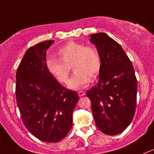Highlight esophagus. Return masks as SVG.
Here are the masks:
<instances>
[{
  "label": "esophagus",
  "mask_w": 154,
  "mask_h": 154,
  "mask_svg": "<svg viewBox=\"0 0 154 154\" xmlns=\"http://www.w3.org/2000/svg\"><path fill=\"white\" fill-rule=\"evenodd\" d=\"M78 95L79 97H84V96H85L86 93L84 91H82V90H80V91H78Z\"/></svg>",
  "instance_id": "obj_1"
}]
</instances>
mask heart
Returning a JSON list of instances; mask_svg holds the SVG:
<instances>
[{"label":"heart","instance_id":"obj_1","mask_svg":"<svg viewBox=\"0 0 154 154\" xmlns=\"http://www.w3.org/2000/svg\"><path fill=\"white\" fill-rule=\"evenodd\" d=\"M57 55L59 58H48L46 67L48 72L60 84H67L70 67L74 73L68 82L71 90L85 88L90 82V77H97L101 68V57L93 47L76 42H69L61 47Z\"/></svg>","mask_w":154,"mask_h":154}]
</instances>
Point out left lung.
<instances>
[{"label":"left lung","instance_id":"obj_1","mask_svg":"<svg viewBox=\"0 0 154 154\" xmlns=\"http://www.w3.org/2000/svg\"><path fill=\"white\" fill-rule=\"evenodd\" d=\"M90 42L101 57L97 86L87 92L97 127L108 135L122 132L134 118L137 81L131 61L120 45L104 32L92 34Z\"/></svg>","mask_w":154,"mask_h":154}]
</instances>
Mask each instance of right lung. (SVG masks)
Instances as JSON below:
<instances>
[{"instance_id": "obj_1", "label": "right lung", "mask_w": 154, "mask_h": 154, "mask_svg": "<svg viewBox=\"0 0 154 154\" xmlns=\"http://www.w3.org/2000/svg\"><path fill=\"white\" fill-rule=\"evenodd\" d=\"M53 42L45 41L29 48L16 75L17 103L24 125L48 143L67 135L79 100L77 92L62 87L47 69L46 50Z\"/></svg>"}]
</instances>
